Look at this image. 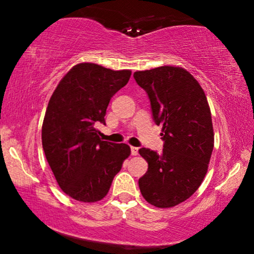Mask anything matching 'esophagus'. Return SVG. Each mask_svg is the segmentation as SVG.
Wrapping results in <instances>:
<instances>
[{"mask_svg": "<svg viewBox=\"0 0 254 254\" xmlns=\"http://www.w3.org/2000/svg\"><path fill=\"white\" fill-rule=\"evenodd\" d=\"M138 154V148L137 147H131V155H137Z\"/></svg>", "mask_w": 254, "mask_h": 254, "instance_id": "obj_1", "label": "esophagus"}]
</instances>
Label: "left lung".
<instances>
[{
    "mask_svg": "<svg viewBox=\"0 0 254 254\" xmlns=\"http://www.w3.org/2000/svg\"><path fill=\"white\" fill-rule=\"evenodd\" d=\"M133 77L147 92L164 141L161 154L138 150L148 162L139 190L151 205L172 208L197 191L208 171L214 148L210 107L198 81L180 66L136 71Z\"/></svg>",
    "mask_w": 254,
    "mask_h": 254,
    "instance_id": "8db88e82",
    "label": "left lung"
}]
</instances>
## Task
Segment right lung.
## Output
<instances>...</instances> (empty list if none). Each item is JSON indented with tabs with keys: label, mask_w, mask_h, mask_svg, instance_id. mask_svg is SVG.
<instances>
[{
	"label": "right lung",
	"mask_w": 254,
	"mask_h": 254,
	"mask_svg": "<svg viewBox=\"0 0 254 254\" xmlns=\"http://www.w3.org/2000/svg\"><path fill=\"white\" fill-rule=\"evenodd\" d=\"M130 70L80 63L65 74L51 95L42 127L43 149L64 193L84 203L103 199L130 155L125 143L101 141L111 98L123 88Z\"/></svg>",
	"instance_id": "right-lung-1"
}]
</instances>
